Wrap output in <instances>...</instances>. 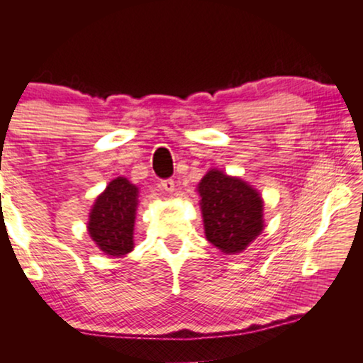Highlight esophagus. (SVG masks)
Instances as JSON below:
<instances>
[{"label":"esophagus","instance_id":"esophagus-1","mask_svg":"<svg viewBox=\"0 0 363 363\" xmlns=\"http://www.w3.org/2000/svg\"><path fill=\"white\" fill-rule=\"evenodd\" d=\"M160 186H162V189L164 190V192H173L174 190V181L173 179H163L162 182H160Z\"/></svg>","mask_w":363,"mask_h":363}]
</instances>
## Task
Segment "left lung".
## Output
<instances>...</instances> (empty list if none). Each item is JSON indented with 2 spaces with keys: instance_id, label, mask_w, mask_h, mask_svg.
<instances>
[{
  "instance_id": "8db88e82",
  "label": "left lung",
  "mask_w": 363,
  "mask_h": 363,
  "mask_svg": "<svg viewBox=\"0 0 363 363\" xmlns=\"http://www.w3.org/2000/svg\"><path fill=\"white\" fill-rule=\"evenodd\" d=\"M206 240L223 253H240L264 229L262 199L240 177L211 169L199 184Z\"/></svg>"
}]
</instances>
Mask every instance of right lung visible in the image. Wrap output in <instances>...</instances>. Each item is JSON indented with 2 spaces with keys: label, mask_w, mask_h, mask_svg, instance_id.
Listing matches in <instances>:
<instances>
[{
  "label": "right lung",
  "mask_w": 363,
  "mask_h": 363,
  "mask_svg": "<svg viewBox=\"0 0 363 363\" xmlns=\"http://www.w3.org/2000/svg\"><path fill=\"white\" fill-rule=\"evenodd\" d=\"M138 196L139 189L134 184L126 177H116L96 199L88 232L102 253L118 257L133 251Z\"/></svg>",
  "instance_id": "1"
}]
</instances>
